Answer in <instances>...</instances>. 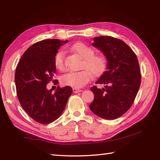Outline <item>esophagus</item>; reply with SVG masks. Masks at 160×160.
Masks as SVG:
<instances>
[{
    "mask_svg": "<svg viewBox=\"0 0 160 160\" xmlns=\"http://www.w3.org/2000/svg\"><path fill=\"white\" fill-rule=\"evenodd\" d=\"M81 91H82V90L79 89H76V88H73V92L74 93H78L79 92H81Z\"/></svg>",
    "mask_w": 160,
    "mask_h": 160,
    "instance_id": "1",
    "label": "esophagus"
}]
</instances>
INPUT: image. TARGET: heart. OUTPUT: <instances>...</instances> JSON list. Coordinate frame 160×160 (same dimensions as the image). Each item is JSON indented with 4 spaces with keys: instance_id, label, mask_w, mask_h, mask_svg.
<instances>
[{
    "instance_id": "heart-1",
    "label": "heart",
    "mask_w": 160,
    "mask_h": 160,
    "mask_svg": "<svg viewBox=\"0 0 160 160\" xmlns=\"http://www.w3.org/2000/svg\"><path fill=\"white\" fill-rule=\"evenodd\" d=\"M70 49L83 59L81 69L84 70L78 72L71 71L64 74L61 78V82L64 85L74 88L83 87L92 80L93 76L100 77L106 71L107 67L106 57L102 54H94V49L87 44L78 42L71 46ZM54 62L58 69L64 70V51L60 50L57 52L54 58Z\"/></svg>"
}]
</instances>
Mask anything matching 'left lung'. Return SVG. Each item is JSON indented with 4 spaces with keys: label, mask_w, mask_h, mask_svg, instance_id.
<instances>
[{
    "label": "left lung",
    "mask_w": 160,
    "mask_h": 160,
    "mask_svg": "<svg viewBox=\"0 0 160 160\" xmlns=\"http://www.w3.org/2000/svg\"><path fill=\"white\" fill-rule=\"evenodd\" d=\"M92 44L107 57V71L96 84H106L91 90L94 100L89 105L98 116L113 120L124 114L132 106L140 89L142 76L138 58L122 40L111 36H98Z\"/></svg>",
    "instance_id": "8db88e82"
}]
</instances>
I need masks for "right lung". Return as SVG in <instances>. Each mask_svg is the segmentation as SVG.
<instances>
[{"label": "right lung", "instance_id": "add662e5", "mask_svg": "<svg viewBox=\"0 0 160 160\" xmlns=\"http://www.w3.org/2000/svg\"><path fill=\"white\" fill-rule=\"evenodd\" d=\"M58 39H47L36 42L25 51L15 72L16 93L23 109L40 124L52 123L58 118L72 94L69 86L56 91L47 89L56 72L54 58L60 47L67 42Z\"/></svg>", "mask_w": 160, "mask_h": 160}]
</instances>
